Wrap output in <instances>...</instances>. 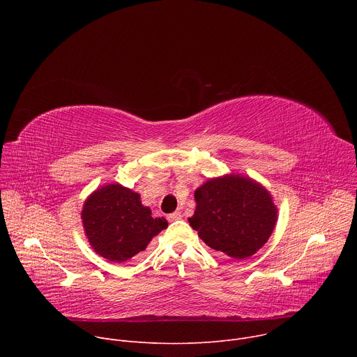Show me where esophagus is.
<instances>
[{
  "instance_id": "obj_1",
  "label": "esophagus",
  "mask_w": 357,
  "mask_h": 357,
  "mask_svg": "<svg viewBox=\"0 0 357 357\" xmlns=\"http://www.w3.org/2000/svg\"><path fill=\"white\" fill-rule=\"evenodd\" d=\"M179 219H182V215H181L179 211H176V212L168 215V220H169V222H175V220H179Z\"/></svg>"
}]
</instances>
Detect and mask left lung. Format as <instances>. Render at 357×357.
<instances>
[{"mask_svg":"<svg viewBox=\"0 0 357 357\" xmlns=\"http://www.w3.org/2000/svg\"><path fill=\"white\" fill-rule=\"evenodd\" d=\"M196 211L188 219L211 248L243 260L260 250L277 222V208L261 185L238 175L215 178L195 192Z\"/></svg>","mask_w":357,"mask_h":357,"instance_id":"obj_1","label":"left lung"}]
</instances>
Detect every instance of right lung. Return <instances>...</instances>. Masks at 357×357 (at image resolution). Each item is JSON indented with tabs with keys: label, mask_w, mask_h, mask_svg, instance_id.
Instances as JSON below:
<instances>
[{
	"label": "right lung",
	"mask_w": 357,
	"mask_h": 357,
	"mask_svg": "<svg viewBox=\"0 0 357 357\" xmlns=\"http://www.w3.org/2000/svg\"><path fill=\"white\" fill-rule=\"evenodd\" d=\"M82 219L94 251L113 263L132 259L168 227L164 218L151 216L138 193L117 183L91 193L84 202Z\"/></svg>",
	"instance_id": "1"
}]
</instances>
